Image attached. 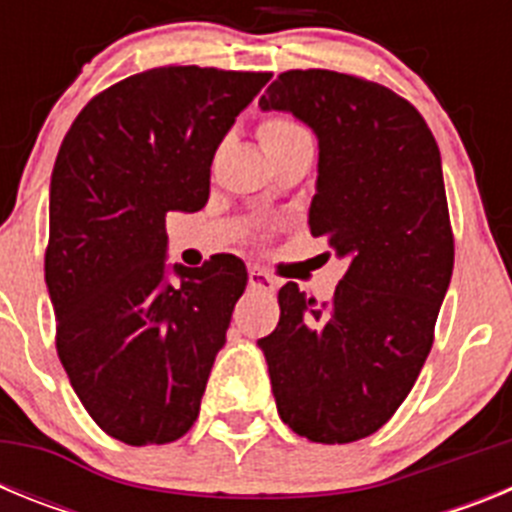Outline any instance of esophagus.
Segmentation results:
<instances>
[{"mask_svg":"<svg viewBox=\"0 0 512 512\" xmlns=\"http://www.w3.org/2000/svg\"><path fill=\"white\" fill-rule=\"evenodd\" d=\"M248 284H251L253 289H261V292H274V289H277V279L271 277V274H266L264 269H259V266H251V269H248Z\"/></svg>","mask_w":512,"mask_h":512,"instance_id":"1","label":"esophagus"}]
</instances>
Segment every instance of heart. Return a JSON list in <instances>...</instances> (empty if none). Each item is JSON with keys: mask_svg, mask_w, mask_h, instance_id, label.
<instances>
[{"mask_svg": "<svg viewBox=\"0 0 512 512\" xmlns=\"http://www.w3.org/2000/svg\"><path fill=\"white\" fill-rule=\"evenodd\" d=\"M295 133H302V128L292 120V117L284 115H271L259 125V138L261 143H264V148L271 146V143H279V140L289 138V135Z\"/></svg>", "mask_w": 512, "mask_h": 512, "instance_id": "b5f03b06", "label": "heart"}]
</instances>
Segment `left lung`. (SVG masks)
Wrapping results in <instances>:
<instances>
[{"label":"left lung","mask_w":512,"mask_h":512,"mask_svg":"<svg viewBox=\"0 0 512 512\" xmlns=\"http://www.w3.org/2000/svg\"><path fill=\"white\" fill-rule=\"evenodd\" d=\"M261 110L292 112L318 135L310 233L348 259L333 300L279 289V325L259 346L284 423L315 443L372 436L413 390L454 269L441 153L392 89L284 71Z\"/></svg>","instance_id":"obj_1"}]
</instances>
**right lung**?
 <instances>
[{"mask_svg": "<svg viewBox=\"0 0 512 512\" xmlns=\"http://www.w3.org/2000/svg\"><path fill=\"white\" fill-rule=\"evenodd\" d=\"M271 74L161 66L79 112L51 176L45 284L56 348L94 423L130 446L171 443L200 415L248 274L235 256L166 282V215L197 212L210 166Z\"/></svg>", "mask_w": 512, "mask_h": 512, "instance_id": "right-lung-1", "label": "right lung"}]
</instances>
